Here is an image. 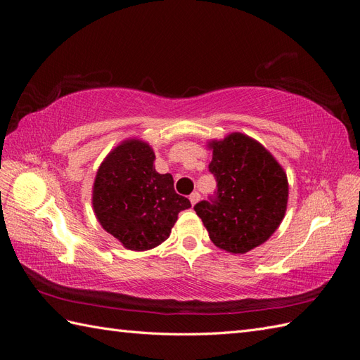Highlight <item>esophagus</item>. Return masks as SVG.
Wrapping results in <instances>:
<instances>
[{
  "label": "esophagus",
  "instance_id": "34e87169",
  "mask_svg": "<svg viewBox=\"0 0 360 360\" xmlns=\"http://www.w3.org/2000/svg\"><path fill=\"white\" fill-rule=\"evenodd\" d=\"M189 200H191L192 205H195V204H197V202L200 201V192H197V191H195V192H192V193H191V197H189Z\"/></svg>",
  "mask_w": 360,
  "mask_h": 360
}]
</instances>
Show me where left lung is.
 Returning a JSON list of instances; mask_svg holds the SVG:
<instances>
[{
  "instance_id": "8db88e82",
  "label": "left lung",
  "mask_w": 360,
  "mask_h": 360,
  "mask_svg": "<svg viewBox=\"0 0 360 360\" xmlns=\"http://www.w3.org/2000/svg\"><path fill=\"white\" fill-rule=\"evenodd\" d=\"M210 147L209 171L216 191L193 210L217 248L245 254L279 226L288 200L287 176L274 156L246 135L231 134Z\"/></svg>"
}]
</instances>
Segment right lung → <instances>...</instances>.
<instances>
[{"label": "right lung", "instance_id": "obj_1", "mask_svg": "<svg viewBox=\"0 0 360 360\" xmlns=\"http://www.w3.org/2000/svg\"><path fill=\"white\" fill-rule=\"evenodd\" d=\"M148 144L129 139L108 155L93 188L94 213L105 230L130 250L156 248L191 201L174 191L171 174H159Z\"/></svg>", "mask_w": 360, "mask_h": 360}]
</instances>
